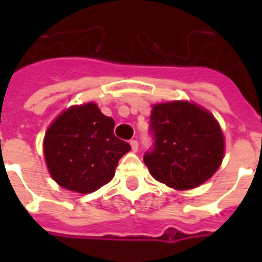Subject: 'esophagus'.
<instances>
[{
    "mask_svg": "<svg viewBox=\"0 0 262 262\" xmlns=\"http://www.w3.org/2000/svg\"><path fill=\"white\" fill-rule=\"evenodd\" d=\"M130 147L132 151L137 152V149H139V143H137V140H130Z\"/></svg>",
    "mask_w": 262,
    "mask_h": 262,
    "instance_id": "obj_1",
    "label": "esophagus"
}]
</instances>
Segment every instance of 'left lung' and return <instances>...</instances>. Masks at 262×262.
Returning a JSON list of instances; mask_svg holds the SVG:
<instances>
[{
  "label": "left lung",
  "instance_id": "1",
  "mask_svg": "<svg viewBox=\"0 0 262 262\" xmlns=\"http://www.w3.org/2000/svg\"><path fill=\"white\" fill-rule=\"evenodd\" d=\"M149 132L154 148L145 152L144 163L156 181L172 189H194L222 164L223 132L199 104L185 100L154 104Z\"/></svg>",
  "mask_w": 262,
  "mask_h": 262
}]
</instances>
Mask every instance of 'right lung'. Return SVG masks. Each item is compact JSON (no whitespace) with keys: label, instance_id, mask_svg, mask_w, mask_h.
<instances>
[{"label":"right lung","instance_id":"right-lung-1","mask_svg":"<svg viewBox=\"0 0 262 262\" xmlns=\"http://www.w3.org/2000/svg\"><path fill=\"white\" fill-rule=\"evenodd\" d=\"M114 119L96 103L72 106L55 118L43 140L51 178L68 190L87 194L110 182L118 160L130 151L114 136Z\"/></svg>","mask_w":262,"mask_h":262}]
</instances>
